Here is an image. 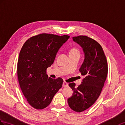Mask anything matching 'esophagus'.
Masks as SVG:
<instances>
[{"mask_svg":"<svg viewBox=\"0 0 125 125\" xmlns=\"http://www.w3.org/2000/svg\"><path fill=\"white\" fill-rule=\"evenodd\" d=\"M67 86H68V83H66L65 82H64L63 83V87H67Z\"/></svg>","mask_w":125,"mask_h":125,"instance_id":"obj_1","label":"esophagus"}]
</instances>
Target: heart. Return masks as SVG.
<instances>
[{
	"label": "heart",
	"mask_w": 125,
	"mask_h": 125,
	"mask_svg": "<svg viewBox=\"0 0 125 125\" xmlns=\"http://www.w3.org/2000/svg\"><path fill=\"white\" fill-rule=\"evenodd\" d=\"M79 54V51L78 49L76 48H71L69 52L70 55H73V54Z\"/></svg>",
	"instance_id": "heart-1"
}]
</instances>
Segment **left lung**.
<instances>
[{
    "instance_id": "8db88e82",
    "label": "left lung",
    "mask_w": 125,
    "mask_h": 125,
    "mask_svg": "<svg viewBox=\"0 0 125 125\" xmlns=\"http://www.w3.org/2000/svg\"><path fill=\"white\" fill-rule=\"evenodd\" d=\"M72 39L83 48L84 60L79 71L85 77L78 87L73 83L69 84L73 93L68 103L72 110L80 112L91 107L99 97L108 74V63L102 47L95 40L85 36Z\"/></svg>"
}]
</instances>
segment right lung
I'll return each instance as SVG.
<instances>
[{"label":"right lung","mask_w":125,"mask_h":125,"mask_svg":"<svg viewBox=\"0 0 125 125\" xmlns=\"http://www.w3.org/2000/svg\"><path fill=\"white\" fill-rule=\"evenodd\" d=\"M69 38L42 33L31 37L22 46L17 62V77L23 95L33 108H46L62 87V78L48 77L46 69L54 63L59 49Z\"/></svg>","instance_id":"obj_1"}]
</instances>
